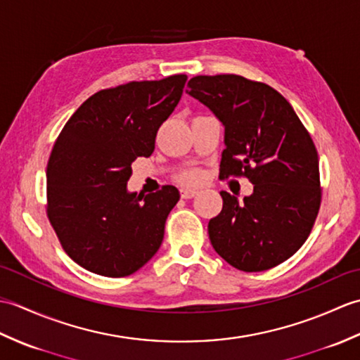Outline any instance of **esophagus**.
Returning <instances> with one entry per match:
<instances>
[{
    "mask_svg": "<svg viewBox=\"0 0 360 360\" xmlns=\"http://www.w3.org/2000/svg\"><path fill=\"white\" fill-rule=\"evenodd\" d=\"M198 192L193 188H181V196L184 198V200H190V198H193Z\"/></svg>",
    "mask_w": 360,
    "mask_h": 360,
    "instance_id": "1",
    "label": "esophagus"
}]
</instances>
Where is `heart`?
Here are the masks:
<instances>
[{
	"mask_svg": "<svg viewBox=\"0 0 360 360\" xmlns=\"http://www.w3.org/2000/svg\"><path fill=\"white\" fill-rule=\"evenodd\" d=\"M182 182L186 184H196V182L201 181V173L200 172H188L184 176H182Z\"/></svg>",
	"mask_w": 360,
	"mask_h": 360,
	"instance_id": "b5f03b06",
	"label": "heart"
}]
</instances>
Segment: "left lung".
Wrapping results in <instances>:
<instances>
[{
	"label": "left lung",
	"instance_id": "left-lung-1",
	"mask_svg": "<svg viewBox=\"0 0 360 360\" xmlns=\"http://www.w3.org/2000/svg\"><path fill=\"white\" fill-rule=\"evenodd\" d=\"M186 93L224 127L221 176L244 174L254 192H219L209 221L217 254L244 272L271 269L307 241L320 207L319 156L307 128L278 91L240 75H196Z\"/></svg>",
	"mask_w": 360,
	"mask_h": 360
}]
</instances>
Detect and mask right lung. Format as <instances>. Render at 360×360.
Listing matches in <instances>:
<instances>
[{
	"mask_svg": "<svg viewBox=\"0 0 360 360\" xmlns=\"http://www.w3.org/2000/svg\"><path fill=\"white\" fill-rule=\"evenodd\" d=\"M187 80L129 82L98 91L66 122L48 164V217L66 254L103 277H127L164 240L178 188L129 192L136 158L155 151L159 127L179 103Z\"/></svg>",
	"mask_w": 360,
	"mask_h": 360,
	"instance_id": "obj_1",
	"label": "right lung"
}]
</instances>
